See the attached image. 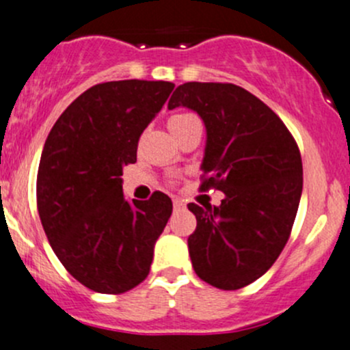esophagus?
Returning a JSON list of instances; mask_svg holds the SVG:
<instances>
[{"label": "esophagus", "instance_id": "1", "mask_svg": "<svg viewBox=\"0 0 350 350\" xmlns=\"http://www.w3.org/2000/svg\"><path fill=\"white\" fill-rule=\"evenodd\" d=\"M172 205H174V210H183L185 208V202L179 198H174L172 200Z\"/></svg>", "mask_w": 350, "mask_h": 350}]
</instances>
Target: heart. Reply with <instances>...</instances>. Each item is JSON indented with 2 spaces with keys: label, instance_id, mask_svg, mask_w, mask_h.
<instances>
[{
  "label": "heart",
  "instance_id": "heart-1",
  "mask_svg": "<svg viewBox=\"0 0 350 350\" xmlns=\"http://www.w3.org/2000/svg\"><path fill=\"white\" fill-rule=\"evenodd\" d=\"M195 121H198V118H196L195 114L179 113V114H172V116L169 118L167 126L171 131H178V130H181V128L188 126L189 123H195Z\"/></svg>",
  "mask_w": 350,
  "mask_h": 350
}]
</instances>
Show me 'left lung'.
<instances>
[{
    "label": "left lung",
    "mask_w": 350,
    "mask_h": 350,
    "mask_svg": "<svg viewBox=\"0 0 350 350\" xmlns=\"http://www.w3.org/2000/svg\"><path fill=\"white\" fill-rule=\"evenodd\" d=\"M188 107L205 123L202 189L224 193L219 206L188 208L196 229L188 237L196 275L222 291L260 279L282 253L303 193L296 140L279 116L234 83L179 85L167 107Z\"/></svg>",
    "instance_id": "left-lung-1"
}]
</instances>
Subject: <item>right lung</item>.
<instances>
[{"label":"right lung","mask_w":350,"mask_h":350,"mask_svg":"<svg viewBox=\"0 0 350 350\" xmlns=\"http://www.w3.org/2000/svg\"><path fill=\"white\" fill-rule=\"evenodd\" d=\"M174 89L120 80L90 87L47 135L37 171V210L51 247L85 287L121 294L147 279L155 241L172 213L167 195H123V167Z\"/></svg>","instance_id":"right-lung-1"}]
</instances>
